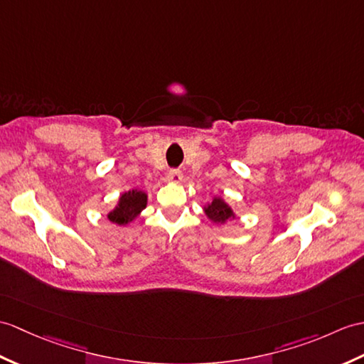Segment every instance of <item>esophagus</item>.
Listing matches in <instances>:
<instances>
[{"instance_id":"esophagus-1","label":"esophagus","mask_w":364,"mask_h":364,"mask_svg":"<svg viewBox=\"0 0 364 364\" xmlns=\"http://www.w3.org/2000/svg\"><path fill=\"white\" fill-rule=\"evenodd\" d=\"M167 178H168V181H171V183L178 184L181 181V178H183V175H181L180 171H175V168H173V171H168Z\"/></svg>"}]
</instances>
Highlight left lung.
Here are the masks:
<instances>
[{
	"mask_svg": "<svg viewBox=\"0 0 364 364\" xmlns=\"http://www.w3.org/2000/svg\"><path fill=\"white\" fill-rule=\"evenodd\" d=\"M203 210H205V215L208 217L209 222H213L214 225H225L230 220H235L237 218V214L234 213L232 206L228 203L223 197L214 196L210 198L205 206H203Z\"/></svg>",
	"mask_w": 364,
	"mask_h": 364,
	"instance_id": "1",
	"label": "left lung"
}]
</instances>
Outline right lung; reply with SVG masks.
<instances>
[{
	"label": "right lung",
	"instance_id": "add662e5",
	"mask_svg": "<svg viewBox=\"0 0 364 364\" xmlns=\"http://www.w3.org/2000/svg\"><path fill=\"white\" fill-rule=\"evenodd\" d=\"M147 206V192L132 189L121 193L116 206L107 214L108 222L119 226H127L141 215Z\"/></svg>",
	"mask_w": 364,
	"mask_h": 364
}]
</instances>
